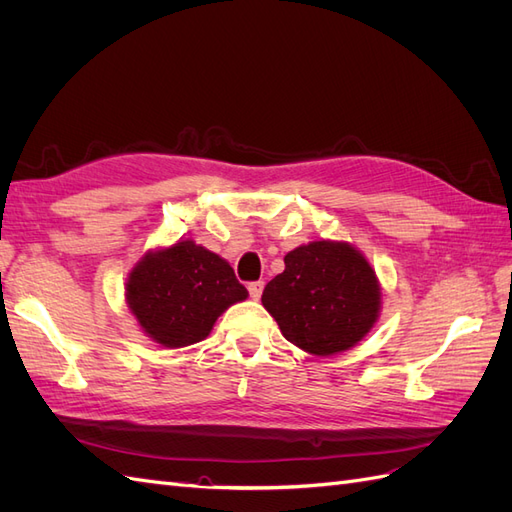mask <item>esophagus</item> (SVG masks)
I'll use <instances>...</instances> for the list:
<instances>
[{
	"mask_svg": "<svg viewBox=\"0 0 512 512\" xmlns=\"http://www.w3.org/2000/svg\"><path fill=\"white\" fill-rule=\"evenodd\" d=\"M262 288H265V282H250L247 284V292H250V297L252 299H260V294H262Z\"/></svg>",
	"mask_w": 512,
	"mask_h": 512,
	"instance_id": "esophagus-1",
	"label": "esophagus"
}]
</instances>
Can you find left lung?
Wrapping results in <instances>:
<instances>
[{
	"label": "left lung",
	"instance_id": "1",
	"mask_svg": "<svg viewBox=\"0 0 512 512\" xmlns=\"http://www.w3.org/2000/svg\"><path fill=\"white\" fill-rule=\"evenodd\" d=\"M284 265L265 286L262 305L288 342L329 356L352 348L374 327L380 286L352 245L314 241L288 252Z\"/></svg>",
	"mask_w": 512,
	"mask_h": 512
}]
</instances>
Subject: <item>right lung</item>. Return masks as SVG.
Segmentation results:
<instances>
[{
	"mask_svg": "<svg viewBox=\"0 0 512 512\" xmlns=\"http://www.w3.org/2000/svg\"><path fill=\"white\" fill-rule=\"evenodd\" d=\"M126 290L138 324L166 348L205 339L224 309L247 297L228 262L194 241L147 254L132 269Z\"/></svg>",
	"mask_w": 512,
	"mask_h": 512,
	"instance_id": "right-lung-1",
	"label": "right lung"
}]
</instances>
